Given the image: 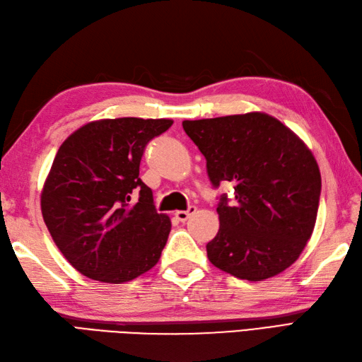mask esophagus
<instances>
[{
	"label": "esophagus",
	"mask_w": 362,
	"mask_h": 362,
	"mask_svg": "<svg viewBox=\"0 0 362 362\" xmlns=\"http://www.w3.org/2000/svg\"><path fill=\"white\" fill-rule=\"evenodd\" d=\"M195 211H197V207H195V206H189L187 210H178V211H175V216H176V219H178V221L184 223V221H187L189 216H190L192 214H195Z\"/></svg>",
	"instance_id": "34e87169"
}]
</instances>
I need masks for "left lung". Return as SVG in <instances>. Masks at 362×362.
<instances>
[{"mask_svg": "<svg viewBox=\"0 0 362 362\" xmlns=\"http://www.w3.org/2000/svg\"><path fill=\"white\" fill-rule=\"evenodd\" d=\"M207 161L219 197V230L207 243L210 262L230 275L261 281L286 270L310 240L318 215L321 173L312 152L283 122L252 112L182 121Z\"/></svg>", "mask_w": 362, "mask_h": 362, "instance_id": "obj_1", "label": "left lung"}]
</instances>
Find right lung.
<instances>
[{
  "label": "right lung",
  "mask_w": 362,
  "mask_h": 362,
  "mask_svg": "<svg viewBox=\"0 0 362 362\" xmlns=\"http://www.w3.org/2000/svg\"><path fill=\"white\" fill-rule=\"evenodd\" d=\"M172 124L143 118L93 121L58 148L41 193L42 218L57 247L84 276L127 283L160 259L170 219L156 211L152 189L139 178V163L146 146Z\"/></svg>",
  "instance_id": "add662e5"
}]
</instances>
